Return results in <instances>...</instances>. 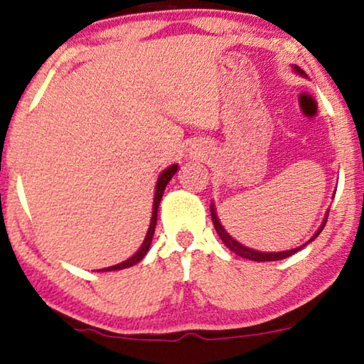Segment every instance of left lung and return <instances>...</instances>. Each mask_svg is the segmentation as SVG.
Segmentation results:
<instances>
[{
	"instance_id": "1",
	"label": "left lung",
	"mask_w": 364,
	"mask_h": 364,
	"mask_svg": "<svg viewBox=\"0 0 364 364\" xmlns=\"http://www.w3.org/2000/svg\"><path fill=\"white\" fill-rule=\"evenodd\" d=\"M293 69H295V73L300 74V76H305V71H303V69H300L298 66H293ZM210 215H212L213 227H215L217 233H218V235H220L222 242L225 243V247L230 248V250L233 253H237L238 257L247 258V260H253V262H277V260H283V258L293 255V253H296L298 250H301L303 247H306L308 243H311L313 240H315V238L321 233L323 228H325V223L328 220V212H326V215H325V218H323V223L320 225V228H318L315 235H313L310 240L305 243V245H301V247H298V248H293V250H285V252H257V250H252V248H248L245 245H242V243H238L235 238L228 235L227 230H225V228H223V225L220 223V220H218L217 212H215V205H213V203L210 205Z\"/></svg>"
}]
</instances>
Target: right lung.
<instances>
[{"instance_id":"add662e5","label":"right lung","mask_w":364,"mask_h":364,"mask_svg":"<svg viewBox=\"0 0 364 364\" xmlns=\"http://www.w3.org/2000/svg\"><path fill=\"white\" fill-rule=\"evenodd\" d=\"M178 166L177 164H173V166L167 167L166 171H164L161 176L157 178V183H156V193H154V207H152V218H151V225H149V230H147V235L144 238L142 245L139 250L134 253L131 258H127L126 262L122 263H117V265L114 267H107V268H101L99 272H112V270H122V268H129L132 265H136L142 260L144 257H146V253L149 252V247H151L152 243V237H154V232H156V223H157V208H159V203H161V198L164 196V191H166V186L168 183V181L173 177V173L177 172Z\"/></svg>"}]
</instances>
